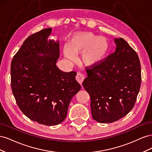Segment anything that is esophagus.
I'll return each instance as SVG.
<instances>
[{
	"instance_id": "esophagus-1",
	"label": "esophagus",
	"mask_w": 152,
	"mask_h": 152,
	"mask_svg": "<svg viewBox=\"0 0 152 152\" xmlns=\"http://www.w3.org/2000/svg\"><path fill=\"white\" fill-rule=\"evenodd\" d=\"M76 79L78 81V82H79L80 85H82V82H83L84 80V75L80 73H77V76H76Z\"/></svg>"
}]
</instances>
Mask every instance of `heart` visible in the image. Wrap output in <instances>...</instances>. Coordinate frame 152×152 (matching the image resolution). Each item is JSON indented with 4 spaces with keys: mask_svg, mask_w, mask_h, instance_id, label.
Returning <instances> with one entry per match:
<instances>
[{
    "mask_svg": "<svg viewBox=\"0 0 152 152\" xmlns=\"http://www.w3.org/2000/svg\"><path fill=\"white\" fill-rule=\"evenodd\" d=\"M110 49V43L107 38L90 31H79L73 34L70 44L63 48L65 57L75 61L77 54H82L81 61L87 67H94L102 63Z\"/></svg>",
    "mask_w": 152,
    "mask_h": 152,
    "instance_id": "1",
    "label": "heart"
}]
</instances>
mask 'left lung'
<instances>
[{
    "mask_svg": "<svg viewBox=\"0 0 152 152\" xmlns=\"http://www.w3.org/2000/svg\"><path fill=\"white\" fill-rule=\"evenodd\" d=\"M114 42L115 52L87 70L82 83L90 95L92 117L99 123L125 117L134 107L141 86V65L135 50L122 38H115Z\"/></svg>",
    "mask_w": 152,
    "mask_h": 152,
    "instance_id": "left-lung-1",
    "label": "left lung"
}]
</instances>
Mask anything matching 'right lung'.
Instances as JSON below:
<instances>
[{
  "label": "right lung",
  "instance_id": "obj_1",
  "mask_svg": "<svg viewBox=\"0 0 152 152\" xmlns=\"http://www.w3.org/2000/svg\"><path fill=\"white\" fill-rule=\"evenodd\" d=\"M52 28L29 36L14 56L11 87L18 107L34 122L56 126L66 117L71 99L81 86L75 72H64L56 63L59 41L49 39Z\"/></svg>",
  "mask_w": 152,
  "mask_h": 152
}]
</instances>
